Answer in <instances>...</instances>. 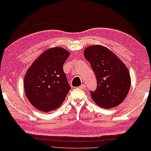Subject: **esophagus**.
<instances>
[{
	"mask_svg": "<svg viewBox=\"0 0 151 151\" xmlns=\"http://www.w3.org/2000/svg\"><path fill=\"white\" fill-rule=\"evenodd\" d=\"M79 88L83 89H85V88H86V86L84 85V84H82V85H81L80 87H79Z\"/></svg>",
	"mask_w": 151,
	"mask_h": 151,
	"instance_id": "obj_1",
	"label": "esophagus"
}]
</instances>
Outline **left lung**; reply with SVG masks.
I'll return each instance as SVG.
<instances>
[{
	"instance_id": "8db88e82",
	"label": "left lung",
	"mask_w": 151,
	"mask_h": 151,
	"mask_svg": "<svg viewBox=\"0 0 151 151\" xmlns=\"http://www.w3.org/2000/svg\"><path fill=\"white\" fill-rule=\"evenodd\" d=\"M96 76L97 87L92 99L104 109L117 107L126 98L131 86L130 73L123 62L107 47L93 45L83 52Z\"/></svg>"
}]
</instances>
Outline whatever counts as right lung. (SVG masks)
<instances>
[{"label":"right lung","instance_id":"add662e5","mask_svg":"<svg viewBox=\"0 0 151 151\" xmlns=\"http://www.w3.org/2000/svg\"><path fill=\"white\" fill-rule=\"evenodd\" d=\"M70 52L62 47L44 51L28 68L24 76L26 96L42 112L54 111L63 104L71 88L63 65Z\"/></svg>","mask_w":151,"mask_h":151}]
</instances>
